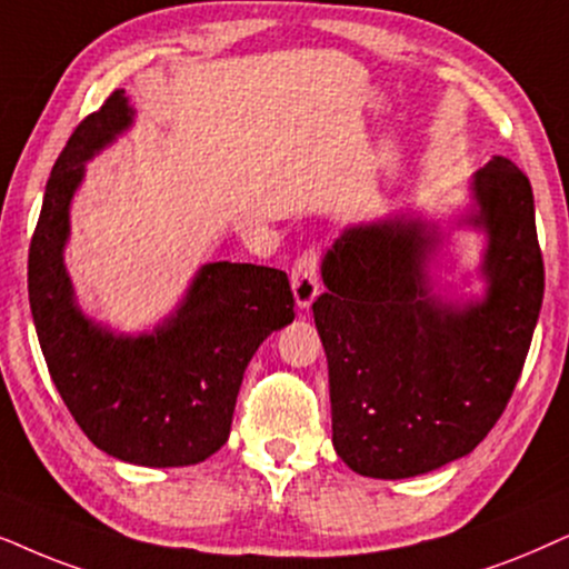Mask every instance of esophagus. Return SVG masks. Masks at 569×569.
Segmentation results:
<instances>
[{
    "instance_id": "34e87169",
    "label": "esophagus",
    "mask_w": 569,
    "mask_h": 569,
    "mask_svg": "<svg viewBox=\"0 0 569 569\" xmlns=\"http://www.w3.org/2000/svg\"><path fill=\"white\" fill-rule=\"evenodd\" d=\"M317 272H320V252L317 249H305L291 268V289L299 309H307L317 293H320V276Z\"/></svg>"
}]
</instances>
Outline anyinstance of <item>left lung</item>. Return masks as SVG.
Instances as JSON below:
<instances>
[{
	"mask_svg": "<svg viewBox=\"0 0 569 569\" xmlns=\"http://www.w3.org/2000/svg\"><path fill=\"white\" fill-rule=\"evenodd\" d=\"M483 229V301L456 307L429 293L437 233L388 218L346 229L322 260L328 291L312 305L328 356L332 445L372 479L429 473L471 452L502 416L536 330L543 257L533 189L495 156L473 177Z\"/></svg>",
	"mask_w": 569,
	"mask_h": 569,
	"instance_id": "1",
	"label": "left lung"
}]
</instances>
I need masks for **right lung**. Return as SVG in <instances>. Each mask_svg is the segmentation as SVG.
<instances>
[{
  "label": "right lung",
  "mask_w": 569,
  "mask_h": 569,
  "mask_svg": "<svg viewBox=\"0 0 569 569\" xmlns=\"http://www.w3.org/2000/svg\"><path fill=\"white\" fill-rule=\"evenodd\" d=\"M130 124L113 90L59 153L30 239V312L51 380L98 450L148 468L192 466L229 439L247 363L293 320V293L283 270L210 262L153 332L113 336L80 312L62 257L70 202L86 161Z\"/></svg>",
  "instance_id": "obj_1"
}]
</instances>
